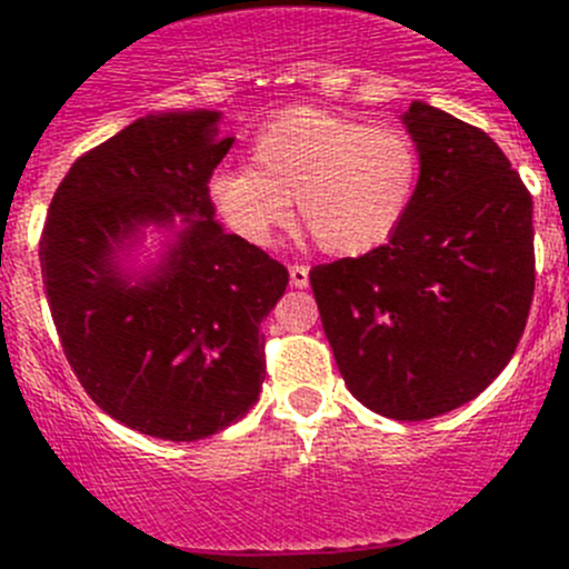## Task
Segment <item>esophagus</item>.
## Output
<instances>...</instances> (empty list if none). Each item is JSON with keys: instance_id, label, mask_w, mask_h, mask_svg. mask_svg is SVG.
<instances>
[{"instance_id": "obj_1", "label": "esophagus", "mask_w": 569, "mask_h": 569, "mask_svg": "<svg viewBox=\"0 0 569 569\" xmlns=\"http://www.w3.org/2000/svg\"><path fill=\"white\" fill-rule=\"evenodd\" d=\"M289 278H291V286H295V289H306V286H308V267H306V263H291Z\"/></svg>"}]
</instances>
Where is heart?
I'll return each mask as SVG.
<instances>
[{
    "mask_svg": "<svg viewBox=\"0 0 569 569\" xmlns=\"http://www.w3.org/2000/svg\"><path fill=\"white\" fill-rule=\"evenodd\" d=\"M421 181V151L393 123L291 107L274 114L252 142L250 168L209 176V200L242 242L267 248L297 220L330 256H366L405 222Z\"/></svg>",
    "mask_w": 569,
    "mask_h": 569,
    "instance_id": "heart-1",
    "label": "heart"
}]
</instances>
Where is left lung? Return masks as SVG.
Returning <instances> with one entry per match:
<instances>
[{"label":"left lung","instance_id":"1","mask_svg":"<svg viewBox=\"0 0 569 569\" xmlns=\"http://www.w3.org/2000/svg\"><path fill=\"white\" fill-rule=\"evenodd\" d=\"M412 209L386 244L311 269L338 371L358 401L427 421L476 399L512 360L533 297L531 194L481 129L423 101Z\"/></svg>","mask_w":569,"mask_h":569}]
</instances>
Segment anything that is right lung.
Segmentation results:
<instances>
[{"label": "right lung", "mask_w": 569, "mask_h": 569, "mask_svg": "<svg viewBox=\"0 0 569 569\" xmlns=\"http://www.w3.org/2000/svg\"><path fill=\"white\" fill-rule=\"evenodd\" d=\"M233 146L220 112L146 114L73 162L40 237L46 300L90 399L151 438L192 443L261 393V321L289 286L283 263L222 231L209 176ZM142 224L174 231L148 276L122 256Z\"/></svg>", "instance_id": "right-lung-1"}]
</instances>
